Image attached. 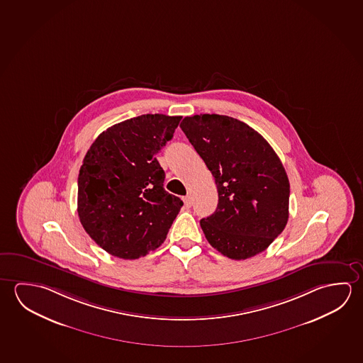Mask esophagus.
<instances>
[{
  "label": "esophagus",
  "mask_w": 363,
  "mask_h": 363,
  "mask_svg": "<svg viewBox=\"0 0 363 363\" xmlns=\"http://www.w3.org/2000/svg\"><path fill=\"white\" fill-rule=\"evenodd\" d=\"M184 205H186V208H191V205H192V197L190 195H187V196L184 197Z\"/></svg>",
  "instance_id": "obj_1"
}]
</instances>
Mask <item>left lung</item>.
Instances as JSON below:
<instances>
[{
  "mask_svg": "<svg viewBox=\"0 0 363 363\" xmlns=\"http://www.w3.org/2000/svg\"><path fill=\"white\" fill-rule=\"evenodd\" d=\"M179 126L218 187V208L200 220L208 243L237 261L267 250L289 220L290 184L276 152L250 125L225 115L186 116Z\"/></svg>",
  "mask_w": 363,
  "mask_h": 363,
  "instance_id": "8db88e82",
  "label": "left lung"
}]
</instances>
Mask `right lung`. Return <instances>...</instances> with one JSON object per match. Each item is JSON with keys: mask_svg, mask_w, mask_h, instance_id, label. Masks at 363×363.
Instances as JSON below:
<instances>
[{"mask_svg": "<svg viewBox=\"0 0 363 363\" xmlns=\"http://www.w3.org/2000/svg\"><path fill=\"white\" fill-rule=\"evenodd\" d=\"M181 116L147 113L108 128L84 155L77 211L86 233L107 253L137 259L157 250L184 202L168 194L155 155Z\"/></svg>", "mask_w": 363, "mask_h": 363, "instance_id": "1", "label": "right lung"}]
</instances>
